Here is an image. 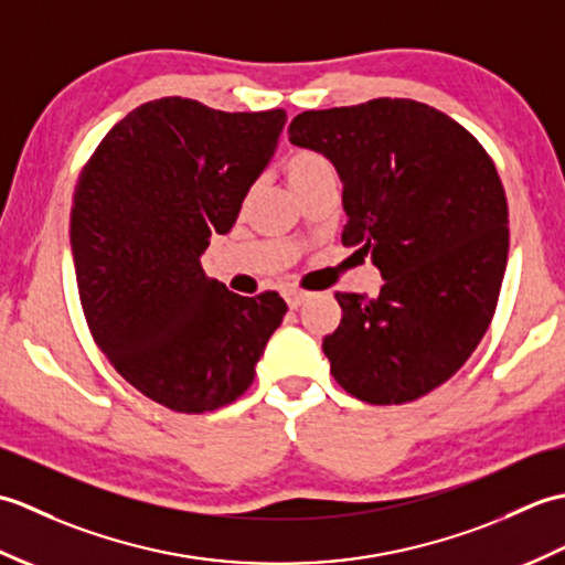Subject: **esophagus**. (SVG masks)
<instances>
[{"label":"esophagus","mask_w":565,"mask_h":565,"mask_svg":"<svg viewBox=\"0 0 565 565\" xmlns=\"http://www.w3.org/2000/svg\"><path fill=\"white\" fill-rule=\"evenodd\" d=\"M284 298H286V303H289V308L296 310V308H301V306L308 301L310 294H308V291H301V289H286V291H284Z\"/></svg>","instance_id":"34e87169"}]
</instances>
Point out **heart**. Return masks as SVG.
<instances>
[{
	"mask_svg": "<svg viewBox=\"0 0 565 565\" xmlns=\"http://www.w3.org/2000/svg\"><path fill=\"white\" fill-rule=\"evenodd\" d=\"M332 174L334 170L330 160L322 158V154L316 150H294L289 158L284 160V177L294 191Z\"/></svg>",
	"mask_w": 565,
	"mask_h": 565,
	"instance_id": "heart-1",
	"label": "heart"
}]
</instances>
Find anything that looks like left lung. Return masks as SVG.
I'll return each mask as SVG.
<instances>
[{
	"mask_svg": "<svg viewBox=\"0 0 565 565\" xmlns=\"http://www.w3.org/2000/svg\"><path fill=\"white\" fill-rule=\"evenodd\" d=\"M289 140L338 170L342 245L383 276L376 298L334 294L342 320L322 340L332 376L371 405L417 401L466 364L495 313L510 247L495 164L413 99L303 111Z\"/></svg>",
	"mask_w": 565,
	"mask_h": 565,
	"instance_id": "1",
	"label": "left lung"
}]
</instances>
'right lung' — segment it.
Segmentation results:
<instances>
[{
    "instance_id": "obj_1",
    "label": "right lung",
    "mask_w": 565,
    "mask_h": 565,
    "mask_svg": "<svg viewBox=\"0 0 565 565\" xmlns=\"http://www.w3.org/2000/svg\"><path fill=\"white\" fill-rule=\"evenodd\" d=\"M286 124L164 97L118 121L84 164L70 245L94 342L150 401L211 413L237 401L286 316L209 279L201 255L237 221Z\"/></svg>"
}]
</instances>
